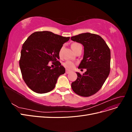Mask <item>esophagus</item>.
<instances>
[{
    "label": "esophagus",
    "instance_id": "1",
    "mask_svg": "<svg viewBox=\"0 0 132 132\" xmlns=\"http://www.w3.org/2000/svg\"><path fill=\"white\" fill-rule=\"evenodd\" d=\"M71 72V71L70 70H68V69H66V70H65V73H67V74H69V73H70Z\"/></svg>",
    "mask_w": 132,
    "mask_h": 132
}]
</instances>
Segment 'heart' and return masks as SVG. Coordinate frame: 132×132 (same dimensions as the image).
<instances>
[{
  "mask_svg": "<svg viewBox=\"0 0 132 132\" xmlns=\"http://www.w3.org/2000/svg\"><path fill=\"white\" fill-rule=\"evenodd\" d=\"M80 44L78 43H73L72 45L71 46V48H72L73 50H74V48L75 46H77V45H79ZM60 54H61V51H60ZM63 65L65 68L67 69H72L73 68H74V67H75V63H73V62L71 61H66L65 62H64L63 63Z\"/></svg>",
  "mask_w": 132,
  "mask_h": 132,
  "instance_id": "1",
  "label": "heart"
}]
</instances>
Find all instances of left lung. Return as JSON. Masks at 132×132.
<instances>
[{
	"mask_svg": "<svg viewBox=\"0 0 132 132\" xmlns=\"http://www.w3.org/2000/svg\"><path fill=\"white\" fill-rule=\"evenodd\" d=\"M71 39L84 47L83 59L78 68L86 69L82 75L76 73L78 78L71 83V88L78 95L89 97L100 90L110 74V50L103 39L96 34L83 33Z\"/></svg>",
	"mask_w": 132,
	"mask_h": 132,
	"instance_id": "1",
	"label": "left lung"
}]
</instances>
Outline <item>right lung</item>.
I'll return each instance as SVG.
<instances>
[{
    "mask_svg": "<svg viewBox=\"0 0 132 132\" xmlns=\"http://www.w3.org/2000/svg\"><path fill=\"white\" fill-rule=\"evenodd\" d=\"M69 38L50 31H37L23 43L19 65L23 80L31 90L45 94L54 88L58 77L65 71L58 61L59 52ZM50 61L55 65L53 69L48 66Z\"/></svg>",
    "mask_w": 132,
    "mask_h": 132,
    "instance_id": "add662e5",
    "label": "right lung"
}]
</instances>
